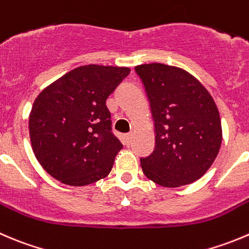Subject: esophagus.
Returning <instances> with one entry per match:
<instances>
[{
  "mask_svg": "<svg viewBox=\"0 0 249 249\" xmlns=\"http://www.w3.org/2000/svg\"><path fill=\"white\" fill-rule=\"evenodd\" d=\"M123 141H124V143L126 144V146H129L130 142H131V134H125L124 136H123Z\"/></svg>",
  "mask_w": 249,
  "mask_h": 249,
  "instance_id": "1",
  "label": "esophagus"
}]
</instances>
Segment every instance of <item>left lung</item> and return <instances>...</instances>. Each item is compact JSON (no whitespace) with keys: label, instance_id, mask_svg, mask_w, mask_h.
Instances as JSON below:
<instances>
[{"label":"left lung","instance_id":"8db88e82","mask_svg":"<svg viewBox=\"0 0 249 249\" xmlns=\"http://www.w3.org/2000/svg\"><path fill=\"white\" fill-rule=\"evenodd\" d=\"M156 125V147L141 158L143 174L164 187L195 182L215 160L223 141L218 107L198 79L163 63L141 64Z\"/></svg>","mask_w":249,"mask_h":249}]
</instances>
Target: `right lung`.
Returning a JSON list of instances; mask_svg holds the SVG:
<instances>
[{"instance_id": "add662e5", "label": "right lung", "mask_w": 249, "mask_h": 249, "mask_svg": "<svg viewBox=\"0 0 249 249\" xmlns=\"http://www.w3.org/2000/svg\"><path fill=\"white\" fill-rule=\"evenodd\" d=\"M127 67H78L43 89L29 114L31 148L46 173L85 186L110 173L123 148L110 131L106 100L129 75Z\"/></svg>"}]
</instances>
